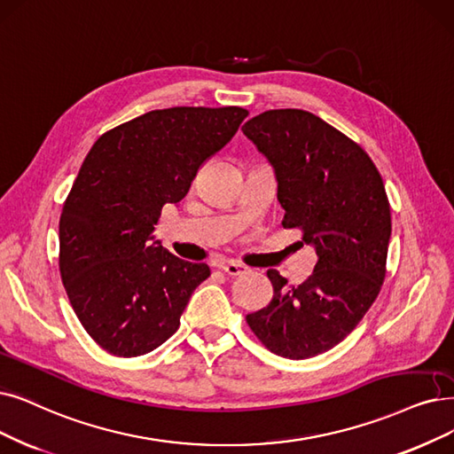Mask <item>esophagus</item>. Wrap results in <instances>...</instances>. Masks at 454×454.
Instances as JSON below:
<instances>
[{
	"label": "esophagus",
	"instance_id": "esophagus-1",
	"mask_svg": "<svg viewBox=\"0 0 454 454\" xmlns=\"http://www.w3.org/2000/svg\"><path fill=\"white\" fill-rule=\"evenodd\" d=\"M223 271L229 276H246L251 271L249 266H246L244 262H239V261H227L223 266Z\"/></svg>",
	"mask_w": 454,
	"mask_h": 454
}]
</instances>
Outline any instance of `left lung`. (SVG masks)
I'll return each instance as SVG.
<instances>
[{
	"label": "left lung",
	"mask_w": 454,
	"mask_h": 454,
	"mask_svg": "<svg viewBox=\"0 0 454 454\" xmlns=\"http://www.w3.org/2000/svg\"><path fill=\"white\" fill-rule=\"evenodd\" d=\"M242 130L276 169L283 227L317 249L313 274L298 286L266 271L274 296L246 322L270 352L313 357L356 328L384 285L391 237L384 180L361 145L309 112L270 110Z\"/></svg>",
	"instance_id": "left-lung-1"
}]
</instances>
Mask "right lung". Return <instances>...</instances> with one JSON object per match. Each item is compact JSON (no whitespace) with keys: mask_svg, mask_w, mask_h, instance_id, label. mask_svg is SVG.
Listing matches in <instances>:
<instances>
[{"mask_svg":"<svg viewBox=\"0 0 454 454\" xmlns=\"http://www.w3.org/2000/svg\"><path fill=\"white\" fill-rule=\"evenodd\" d=\"M247 115L239 106L154 110L107 130L85 156L61 212L59 271L72 309L106 352L143 356L178 330L210 268L151 242L154 225Z\"/></svg>","mask_w":454,"mask_h":454,"instance_id":"1","label":"right lung"}]
</instances>
